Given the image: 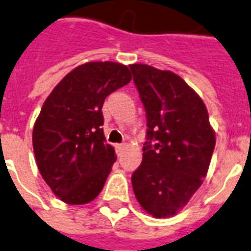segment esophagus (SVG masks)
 Masks as SVG:
<instances>
[{
	"instance_id": "34e87169",
	"label": "esophagus",
	"mask_w": 251,
	"mask_h": 251,
	"mask_svg": "<svg viewBox=\"0 0 251 251\" xmlns=\"http://www.w3.org/2000/svg\"><path fill=\"white\" fill-rule=\"evenodd\" d=\"M116 152L119 153H122L124 151V149H126V144H116Z\"/></svg>"
}]
</instances>
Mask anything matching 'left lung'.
<instances>
[{
  "label": "left lung",
  "instance_id": "1",
  "mask_svg": "<svg viewBox=\"0 0 251 251\" xmlns=\"http://www.w3.org/2000/svg\"><path fill=\"white\" fill-rule=\"evenodd\" d=\"M147 112L143 162L132 174L139 204L157 219L187 204L207 176L216 136L198 93L170 71L129 65Z\"/></svg>",
  "mask_w": 251,
  "mask_h": 251
}]
</instances>
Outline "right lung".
Listing matches in <instances>:
<instances>
[{
    "mask_svg": "<svg viewBox=\"0 0 251 251\" xmlns=\"http://www.w3.org/2000/svg\"><path fill=\"white\" fill-rule=\"evenodd\" d=\"M131 79L127 65L90 61L69 72L44 100L32 147L43 179L64 203L86 204L102 191L116 161L104 143L102 106Z\"/></svg>",
    "mask_w": 251,
    "mask_h": 251,
    "instance_id": "1",
    "label": "right lung"
}]
</instances>
